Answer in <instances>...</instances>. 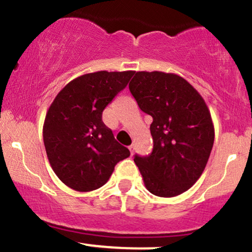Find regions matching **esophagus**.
<instances>
[{
  "label": "esophagus",
  "mask_w": 252,
  "mask_h": 252,
  "mask_svg": "<svg viewBox=\"0 0 252 252\" xmlns=\"http://www.w3.org/2000/svg\"><path fill=\"white\" fill-rule=\"evenodd\" d=\"M134 149H135L134 144H131V146H129V150H130V153H131V155L134 154Z\"/></svg>",
  "instance_id": "esophagus-1"
}]
</instances>
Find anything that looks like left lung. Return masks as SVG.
<instances>
[{"mask_svg":"<svg viewBox=\"0 0 252 252\" xmlns=\"http://www.w3.org/2000/svg\"><path fill=\"white\" fill-rule=\"evenodd\" d=\"M129 90L150 124L154 148L135 156L146 189L172 198L189 189L209 161L215 126L204 98L185 78L161 71H138Z\"/></svg>","mask_w":252,"mask_h":252,"instance_id":"1","label":"left lung"}]
</instances>
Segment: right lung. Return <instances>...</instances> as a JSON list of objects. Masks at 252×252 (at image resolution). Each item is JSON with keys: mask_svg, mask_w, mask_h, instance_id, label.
<instances>
[{"mask_svg": "<svg viewBox=\"0 0 252 252\" xmlns=\"http://www.w3.org/2000/svg\"><path fill=\"white\" fill-rule=\"evenodd\" d=\"M134 71H98L74 78L46 114L42 136L58 178L78 192L106 184L117 162L130 155L102 121L105 106L128 85Z\"/></svg>", "mask_w": 252, "mask_h": 252, "instance_id": "1", "label": "right lung"}]
</instances>
